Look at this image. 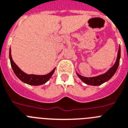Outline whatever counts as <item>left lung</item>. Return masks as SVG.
I'll use <instances>...</instances> for the list:
<instances>
[{"mask_svg": "<svg viewBox=\"0 0 128 128\" xmlns=\"http://www.w3.org/2000/svg\"><path fill=\"white\" fill-rule=\"evenodd\" d=\"M120 46H119V50L118 52V55H117V58H116V61L114 63V65L112 66L109 70L106 72L104 74H100L98 76H92V77H85L79 74L77 72L76 74L78 76V78H80L82 81L84 82L86 84L88 85H92V86H98L102 84H103L105 82L108 81V80H110V78H112L113 75L115 74V72H116L118 66L120 64Z\"/></svg>", "mask_w": 128, "mask_h": 128, "instance_id": "8db88e82", "label": "left lung"}]
</instances>
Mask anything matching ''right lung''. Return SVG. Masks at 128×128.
Masks as SVG:
<instances>
[{
  "label": "right lung",
  "mask_w": 128,
  "mask_h": 128,
  "mask_svg": "<svg viewBox=\"0 0 128 128\" xmlns=\"http://www.w3.org/2000/svg\"><path fill=\"white\" fill-rule=\"evenodd\" d=\"M9 58L10 61L11 67H12L14 74H16V76L23 82L30 85L32 86H38L41 84H44L46 82L50 80V78L54 74V71L56 70V67L48 74H44V75H38L34 74H27L18 67V66L14 63V61L12 60V55H11V49L10 48L9 51Z\"/></svg>",
  "instance_id": "obj_1"
}]
</instances>
